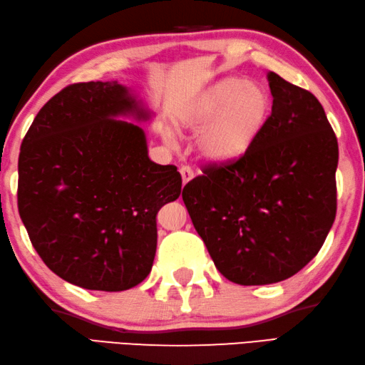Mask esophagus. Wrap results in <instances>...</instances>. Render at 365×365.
<instances>
[{
  "instance_id": "esophagus-1",
  "label": "esophagus",
  "mask_w": 365,
  "mask_h": 365,
  "mask_svg": "<svg viewBox=\"0 0 365 365\" xmlns=\"http://www.w3.org/2000/svg\"><path fill=\"white\" fill-rule=\"evenodd\" d=\"M180 173H181V178H182V182L187 184L192 178H194V171H192L189 167H181L180 168Z\"/></svg>"
}]
</instances>
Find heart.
Listing matches in <instances>:
<instances>
[{
    "label": "heart",
    "instance_id": "obj_1",
    "mask_svg": "<svg viewBox=\"0 0 365 365\" xmlns=\"http://www.w3.org/2000/svg\"><path fill=\"white\" fill-rule=\"evenodd\" d=\"M270 115V97L256 82L225 78L206 87L181 113V125L202 130L197 148L212 163L235 162L250 150ZM173 143V133L165 132Z\"/></svg>",
    "mask_w": 365,
    "mask_h": 365
}]
</instances>
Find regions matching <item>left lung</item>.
<instances>
[{"mask_svg":"<svg viewBox=\"0 0 365 365\" xmlns=\"http://www.w3.org/2000/svg\"><path fill=\"white\" fill-rule=\"evenodd\" d=\"M272 114L247 153L208 167L182 200L216 268L232 283L273 284L318 254L336 211L339 143L318 98L268 73Z\"/></svg>","mask_w":365,"mask_h":365,"instance_id":"obj_1","label":"left lung"}]
</instances>
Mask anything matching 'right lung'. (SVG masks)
I'll return each mask as SVG.
<instances>
[{
	"label": "right lung",
	"mask_w": 365,
	"mask_h": 365,
	"mask_svg": "<svg viewBox=\"0 0 365 365\" xmlns=\"http://www.w3.org/2000/svg\"><path fill=\"white\" fill-rule=\"evenodd\" d=\"M154 113L118 81L81 82L34 118L19 155V212L34 250L74 286L119 292L150 273L155 216L181 194L175 165L149 159Z\"/></svg>",
	"instance_id": "add662e5"
}]
</instances>
